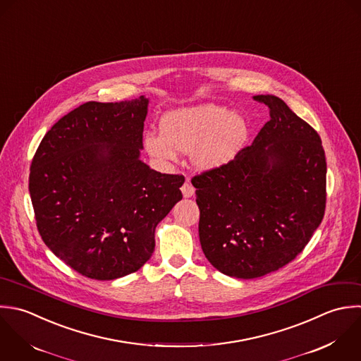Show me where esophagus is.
Returning <instances> with one entry per match:
<instances>
[{
	"mask_svg": "<svg viewBox=\"0 0 361 361\" xmlns=\"http://www.w3.org/2000/svg\"><path fill=\"white\" fill-rule=\"evenodd\" d=\"M181 191H183V195H184L185 198H190V197H192V195H194L195 188L192 187V184L190 183V180H188V178H187V180H185V183L183 184Z\"/></svg>",
	"mask_w": 361,
	"mask_h": 361,
	"instance_id": "obj_1",
	"label": "esophagus"
}]
</instances>
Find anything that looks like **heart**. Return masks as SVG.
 I'll return each instance as SVG.
<instances>
[{
    "mask_svg": "<svg viewBox=\"0 0 361 361\" xmlns=\"http://www.w3.org/2000/svg\"><path fill=\"white\" fill-rule=\"evenodd\" d=\"M161 133H147V153L163 161H173L176 150L190 153L201 170L226 164L242 149L247 137V122L221 105H198L173 111L163 116Z\"/></svg>",
    "mask_w": 361,
    "mask_h": 361,
    "instance_id": "obj_1",
    "label": "heart"
}]
</instances>
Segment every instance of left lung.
I'll list each match as a JSON object with an SVG mask.
<instances>
[{
  "label": "left lung",
  "mask_w": 361,
  "mask_h": 361,
  "mask_svg": "<svg viewBox=\"0 0 361 361\" xmlns=\"http://www.w3.org/2000/svg\"><path fill=\"white\" fill-rule=\"evenodd\" d=\"M253 99L270 109L253 143L191 178L205 257L221 273L243 280L293 262L326 207V157L318 132L281 98Z\"/></svg>",
  "instance_id": "1"
}]
</instances>
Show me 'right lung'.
Returning a JSON list of instances; mask_svg holds the SVG:
<instances>
[{"label": "right lung", "mask_w": 361, "mask_h": 361, "mask_svg": "<svg viewBox=\"0 0 361 361\" xmlns=\"http://www.w3.org/2000/svg\"><path fill=\"white\" fill-rule=\"evenodd\" d=\"M143 95L90 101L59 119L30 164L29 194L44 245L92 280L137 271L154 250L157 224L183 198L181 174L139 160Z\"/></svg>", "instance_id": "add662e5"}]
</instances>
